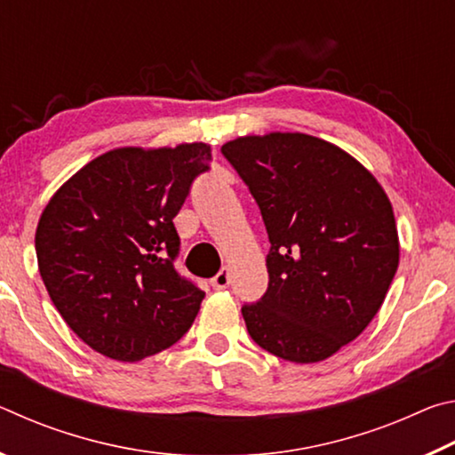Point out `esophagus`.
<instances>
[{
    "instance_id": "1",
    "label": "esophagus",
    "mask_w": 455,
    "mask_h": 455,
    "mask_svg": "<svg viewBox=\"0 0 455 455\" xmlns=\"http://www.w3.org/2000/svg\"><path fill=\"white\" fill-rule=\"evenodd\" d=\"M228 283H230V276H228V271L227 268H222L220 273H217L211 279V284H212V289H217V291H220V289H227L228 287Z\"/></svg>"
}]
</instances>
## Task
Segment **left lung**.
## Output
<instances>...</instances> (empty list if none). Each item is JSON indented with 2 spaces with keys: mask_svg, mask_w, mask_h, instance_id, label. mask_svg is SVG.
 I'll use <instances>...</instances> for the list:
<instances>
[{
  "mask_svg": "<svg viewBox=\"0 0 455 455\" xmlns=\"http://www.w3.org/2000/svg\"><path fill=\"white\" fill-rule=\"evenodd\" d=\"M220 152L257 200L268 287L243 317L259 347L317 363L363 333L399 265L391 203L339 146L301 132L243 136Z\"/></svg>",
  "mask_w": 455,
  "mask_h": 455,
  "instance_id": "left-lung-1",
  "label": "left lung"
}]
</instances>
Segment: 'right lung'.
<instances>
[{"label": "right lung", "mask_w": 455, "mask_h": 455, "mask_svg": "<svg viewBox=\"0 0 455 455\" xmlns=\"http://www.w3.org/2000/svg\"><path fill=\"white\" fill-rule=\"evenodd\" d=\"M211 146L116 148L80 168L37 222L42 281L84 343L116 361H140L187 333L204 292L174 268L172 219Z\"/></svg>", "instance_id": "obj_1"}]
</instances>
